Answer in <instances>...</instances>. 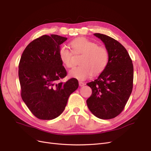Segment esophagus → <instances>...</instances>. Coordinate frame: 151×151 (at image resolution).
<instances>
[{
    "label": "esophagus",
    "mask_w": 151,
    "mask_h": 151,
    "mask_svg": "<svg viewBox=\"0 0 151 151\" xmlns=\"http://www.w3.org/2000/svg\"><path fill=\"white\" fill-rule=\"evenodd\" d=\"M79 86H80L81 87H82V86H83L85 85V83H83V82H79Z\"/></svg>",
    "instance_id": "obj_1"
}]
</instances>
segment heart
Returning a JSON list of instances; mask_svg holds the SVG:
<instances>
[{
  "label": "heart",
  "mask_w": 151,
  "mask_h": 151,
  "mask_svg": "<svg viewBox=\"0 0 151 151\" xmlns=\"http://www.w3.org/2000/svg\"><path fill=\"white\" fill-rule=\"evenodd\" d=\"M70 46L75 53L83 54L80 60L81 65L72 68L69 76L80 81H84L94 74H99L104 70L109 62V53L106 48L84 37L74 39ZM59 58L65 67L73 65L72 53L67 47L63 46L59 50Z\"/></svg>",
  "instance_id": "1"
}]
</instances>
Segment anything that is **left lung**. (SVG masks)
<instances>
[{"instance_id": "8db88e82", "label": "left lung", "mask_w": 151, "mask_h": 151, "mask_svg": "<svg viewBox=\"0 0 151 151\" xmlns=\"http://www.w3.org/2000/svg\"><path fill=\"white\" fill-rule=\"evenodd\" d=\"M104 43L109 53L108 64L97 79L87 84L92 94L86 103L94 116L103 120L122 113L133 89L134 66L125 48L108 36L94 34Z\"/></svg>"}]
</instances>
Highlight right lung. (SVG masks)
I'll return each mask as SVG.
<instances>
[{
	"instance_id": "1",
	"label": "right lung",
	"mask_w": 151,
	"mask_h": 151,
	"mask_svg": "<svg viewBox=\"0 0 151 151\" xmlns=\"http://www.w3.org/2000/svg\"><path fill=\"white\" fill-rule=\"evenodd\" d=\"M67 38L43 35L26 47L19 63L21 96L31 112L40 120H52L64 110L69 96L78 88L77 79L60 80L67 71L59 58Z\"/></svg>"
}]
</instances>
